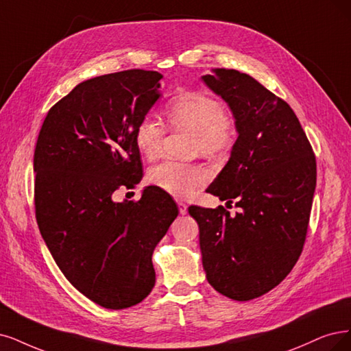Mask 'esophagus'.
I'll return each instance as SVG.
<instances>
[{
    "label": "esophagus",
    "instance_id": "34e87169",
    "mask_svg": "<svg viewBox=\"0 0 351 351\" xmlns=\"http://www.w3.org/2000/svg\"><path fill=\"white\" fill-rule=\"evenodd\" d=\"M178 206H179V214L185 215L188 213V205L184 204V202H178Z\"/></svg>",
    "mask_w": 351,
    "mask_h": 351
}]
</instances>
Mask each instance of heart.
<instances>
[{"mask_svg":"<svg viewBox=\"0 0 351 351\" xmlns=\"http://www.w3.org/2000/svg\"><path fill=\"white\" fill-rule=\"evenodd\" d=\"M167 124L172 130L192 133L191 150L211 158L226 154L236 141L237 124L234 115L217 98L201 90H185L169 101L165 110ZM166 127L156 117L143 115L134 128V141L138 152L147 159L162 153ZM211 172L201 163L163 160L153 165L147 179L152 185L175 198L192 197L206 184Z\"/></svg>","mask_w":351,"mask_h":351,"instance_id":"b5f03b06","label":"heart"}]
</instances>
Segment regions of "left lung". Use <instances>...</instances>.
I'll return each instance as SVG.
<instances>
[{
	"label": "left lung",
	"instance_id": "1",
	"mask_svg": "<svg viewBox=\"0 0 351 351\" xmlns=\"http://www.w3.org/2000/svg\"><path fill=\"white\" fill-rule=\"evenodd\" d=\"M204 82L228 104L239 137L208 186L224 206L191 205L199 226L202 265L211 287L234 301L262 296L300 258L317 185L311 143L288 102L247 73L215 69Z\"/></svg>",
	"mask_w": 351,
	"mask_h": 351
}]
</instances>
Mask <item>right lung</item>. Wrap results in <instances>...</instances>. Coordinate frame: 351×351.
<instances>
[{"label": "right lung", "instance_id": "add662e5", "mask_svg": "<svg viewBox=\"0 0 351 351\" xmlns=\"http://www.w3.org/2000/svg\"><path fill=\"white\" fill-rule=\"evenodd\" d=\"M162 75L128 69L76 85L51 107L34 149V208L56 265L93 302L124 309L152 292V254L178 217L173 199L146 188L114 202L143 178L134 128L160 97Z\"/></svg>", "mask_w": 351, "mask_h": 351}]
</instances>
